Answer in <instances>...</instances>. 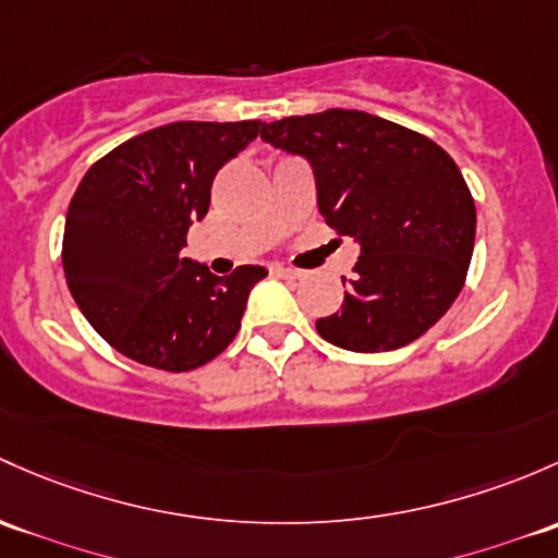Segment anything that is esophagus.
Masks as SVG:
<instances>
[{
  "label": "esophagus",
  "instance_id": "esophagus-1",
  "mask_svg": "<svg viewBox=\"0 0 558 558\" xmlns=\"http://www.w3.org/2000/svg\"><path fill=\"white\" fill-rule=\"evenodd\" d=\"M272 272L278 275V278H286V280L302 278V272H299V269H291V267H272Z\"/></svg>",
  "mask_w": 558,
  "mask_h": 558
}]
</instances>
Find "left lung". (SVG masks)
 <instances>
[{
    "label": "left lung",
    "mask_w": 558,
    "mask_h": 558,
    "mask_svg": "<svg viewBox=\"0 0 558 558\" xmlns=\"http://www.w3.org/2000/svg\"><path fill=\"white\" fill-rule=\"evenodd\" d=\"M262 138L307 157L320 216L361 243L342 310L315 324L320 337L355 353L420 339L462 291L473 256L476 205L457 162L436 141L357 109L264 122Z\"/></svg>",
    "instance_id": "8db88e82"
}]
</instances>
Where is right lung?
Wrapping results in <instances>:
<instances>
[{
  "label": "right lung",
  "mask_w": 558,
  "mask_h": 558,
  "mask_svg": "<svg viewBox=\"0 0 558 558\" xmlns=\"http://www.w3.org/2000/svg\"><path fill=\"white\" fill-rule=\"evenodd\" d=\"M259 120L171 122L128 138L80 181L63 230V272L90 326L131 361L190 372L225 353L267 269L216 278L181 256L210 186Z\"/></svg>",
  "instance_id": "obj_1"
}]
</instances>
